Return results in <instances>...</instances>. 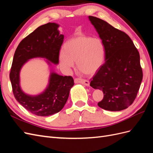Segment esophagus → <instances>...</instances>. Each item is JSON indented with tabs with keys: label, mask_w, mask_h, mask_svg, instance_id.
<instances>
[{
	"label": "esophagus",
	"mask_w": 153,
	"mask_h": 153,
	"mask_svg": "<svg viewBox=\"0 0 153 153\" xmlns=\"http://www.w3.org/2000/svg\"><path fill=\"white\" fill-rule=\"evenodd\" d=\"M75 82L76 84H82L83 85H85V86H89L90 85V82L87 80L84 79H80V78H75Z\"/></svg>",
	"instance_id": "obj_1"
}]
</instances>
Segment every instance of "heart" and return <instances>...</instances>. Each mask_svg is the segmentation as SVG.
<instances>
[{
  "mask_svg": "<svg viewBox=\"0 0 153 153\" xmlns=\"http://www.w3.org/2000/svg\"><path fill=\"white\" fill-rule=\"evenodd\" d=\"M64 51L59 55L61 66L67 70L74 66L85 75H93L102 66L105 58L104 45L99 38L78 34L68 40Z\"/></svg>",
  "mask_w": 153,
  "mask_h": 153,
  "instance_id": "obj_1",
  "label": "heart"
}]
</instances>
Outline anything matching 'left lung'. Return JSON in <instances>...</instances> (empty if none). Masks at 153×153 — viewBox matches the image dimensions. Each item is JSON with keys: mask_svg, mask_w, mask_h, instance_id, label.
Returning a JSON list of instances; mask_svg holds the SVG:
<instances>
[{"mask_svg": "<svg viewBox=\"0 0 153 153\" xmlns=\"http://www.w3.org/2000/svg\"><path fill=\"white\" fill-rule=\"evenodd\" d=\"M105 47V63L90 85L104 94L98 103L109 111L127 108L135 100L142 80L139 52L125 32L94 16L88 17Z\"/></svg>", "mask_w": 153, "mask_h": 153, "instance_id": "8db88e82", "label": "left lung"}]
</instances>
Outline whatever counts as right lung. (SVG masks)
I'll return each instance as SVG.
<instances>
[{
  "mask_svg": "<svg viewBox=\"0 0 153 153\" xmlns=\"http://www.w3.org/2000/svg\"><path fill=\"white\" fill-rule=\"evenodd\" d=\"M59 25L48 23L38 27L23 39L15 52L10 75L13 94L21 105L39 116H48L61 111L68 99L74 85L70 76H62L52 68V64H59V52L64 36L60 34ZM34 58H45L51 68L48 85L37 95L25 94L20 86V71L24 64Z\"/></svg>",
  "mask_w": 153,
  "mask_h": 153,
  "instance_id": "add662e5",
  "label": "right lung"
}]
</instances>
